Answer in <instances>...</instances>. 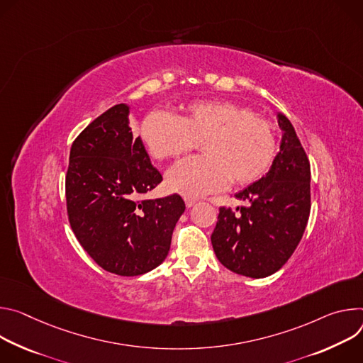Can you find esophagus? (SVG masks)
I'll use <instances>...</instances> for the list:
<instances>
[{
  "label": "esophagus",
  "mask_w": 363,
  "mask_h": 363,
  "mask_svg": "<svg viewBox=\"0 0 363 363\" xmlns=\"http://www.w3.org/2000/svg\"><path fill=\"white\" fill-rule=\"evenodd\" d=\"M184 202H186V206H187V208H191V206L196 205L197 200L193 199V197H184Z\"/></svg>",
  "instance_id": "1"
}]
</instances>
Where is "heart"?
<instances>
[{
	"instance_id": "b5f03b06",
	"label": "heart",
	"mask_w": 363,
	"mask_h": 363,
	"mask_svg": "<svg viewBox=\"0 0 363 363\" xmlns=\"http://www.w3.org/2000/svg\"><path fill=\"white\" fill-rule=\"evenodd\" d=\"M143 143L155 160H177L197 143L202 157L189 158L167 174L170 189L184 196H202L232 184L258 180L277 152L271 121L228 101H197L182 112L150 113L141 125Z\"/></svg>"
}]
</instances>
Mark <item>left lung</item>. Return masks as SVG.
I'll return each instance as SVG.
<instances>
[{
    "mask_svg": "<svg viewBox=\"0 0 363 363\" xmlns=\"http://www.w3.org/2000/svg\"><path fill=\"white\" fill-rule=\"evenodd\" d=\"M278 124L284 131L271 170L239 191L236 199L248 206L219 208L211 236L213 251L228 269L262 278L283 267L296 251L310 215V163L307 154L283 113Z\"/></svg>",
    "mask_w": 363,
    "mask_h": 363,
    "instance_id": "left-lung-1",
    "label": "left lung"
}]
</instances>
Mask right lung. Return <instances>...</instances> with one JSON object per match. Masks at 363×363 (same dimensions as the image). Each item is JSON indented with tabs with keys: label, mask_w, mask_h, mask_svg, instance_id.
Masks as SVG:
<instances>
[{
	"label": "right lung",
	"mask_w": 363,
	"mask_h": 363,
	"mask_svg": "<svg viewBox=\"0 0 363 363\" xmlns=\"http://www.w3.org/2000/svg\"><path fill=\"white\" fill-rule=\"evenodd\" d=\"M125 104H118L72 144L66 209L79 244L105 271L134 277L163 262L184 212L177 193L144 197L163 180L141 138H134Z\"/></svg>",
	"instance_id": "obj_1"
}]
</instances>
